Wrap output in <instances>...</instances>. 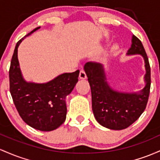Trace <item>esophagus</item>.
Instances as JSON below:
<instances>
[{
	"label": "esophagus",
	"instance_id": "1",
	"mask_svg": "<svg viewBox=\"0 0 160 160\" xmlns=\"http://www.w3.org/2000/svg\"><path fill=\"white\" fill-rule=\"evenodd\" d=\"M79 78H81V79H85V78H87V75H86L85 70H83V69L80 70Z\"/></svg>",
	"mask_w": 160,
	"mask_h": 160
}]
</instances>
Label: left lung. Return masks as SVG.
I'll list each match as a JSON object with an SVG mask.
<instances>
[{
    "label": "left lung",
    "instance_id": "1",
    "mask_svg": "<svg viewBox=\"0 0 160 160\" xmlns=\"http://www.w3.org/2000/svg\"><path fill=\"white\" fill-rule=\"evenodd\" d=\"M127 54H141L144 59L146 86L140 93H122L114 91L106 81L102 65L88 62L85 70L91 86L92 109L95 119L103 126L122 130L130 126L143 113L150 95V66L143 44L135 35Z\"/></svg>",
    "mask_w": 160,
    "mask_h": 160
}]
</instances>
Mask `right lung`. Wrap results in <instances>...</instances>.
I'll return each instance as SVG.
<instances>
[{
    "label": "right lung",
    "mask_w": 160,
    "mask_h": 160,
    "mask_svg": "<svg viewBox=\"0 0 160 160\" xmlns=\"http://www.w3.org/2000/svg\"><path fill=\"white\" fill-rule=\"evenodd\" d=\"M39 28L32 30L24 38ZM24 38L17 43L10 62V94L19 116L27 125L37 130L50 132L65 122L66 97L76 85L79 71L60 75L45 84L26 82L21 75L17 58L18 46Z\"/></svg>",
    "instance_id": "1"
}]
</instances>
